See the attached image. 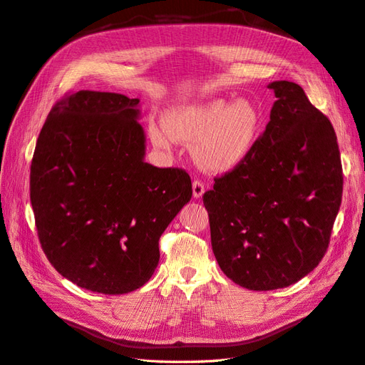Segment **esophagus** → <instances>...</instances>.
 Wrapping results in <instances>:
<instances>
[{"label": "esophagus", "instance_id": "obj_1", "mask_svg": "<svg viewBox=\"0 0 365 365\" xmlns=\"http://www.w3.org/2000/svg\"><path fill=\"white\" fill-rule=\"evenodd\" d=\"M192 189H193V197H196V200H200V197H202V195L205 192L204 184L201 181H197V180L193 181Z\"/></svg>", "mask_w": 365, "mask_h": 365}]
</instances>
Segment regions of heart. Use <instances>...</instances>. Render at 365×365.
Listing matches in <instances>:
<instances>
[{
  "label": "heart",
  "instance_id": "heart-1",
  "mask_svg": "<svg viewBox=\"0 0 365 365\" xmlns=\"http://www.w3.org/2000/svg\"><path fill=\"white\" fill-rule=\"evenodd\" d=\"M260 126L259 109L247 98L233 103L213 98L170 109L164 115V125L152 121L149 135L161 149H170L172 138L193 143L195 161L205 170L224 173L251 155Z\"/></svg>",
  "mask_w": 365,
  "mask_h": 365
}]
</instances>
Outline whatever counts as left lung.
<instances>
[{
    "label": "left lung",
    "instance_id": "8db88e82",
    "mask_svg": "<svg viewBox=\"0 0 365 365\" xmlns=\"http://www.w3.org/2000/svg\"><path fill=\"white\" fill-rule=\"evenodd\" d=\"M268 88L277 101L251 155L204 193L219 267L251 291L286 288L317 268L342 196L330 120L300 85Z\"/></svg>",
    "mask_w": 365,
    "mask_h": 365
}]
</instances>
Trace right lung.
<instances>
[{"mask_svg": "<svg viewBox=\"0 0 365 365\" xmlns=\"http://www.w3.org/2000/svg\"><path fill=\"white\" fill-rule=\"evenodd\" d=\"M138 103L115 93L65 96L31 160L41 247L62 277L98 294H128L149 282L161 235L192 197L185 170L145 161Z\"/></svg>", "mask_w": 365, "mask_h": 365, "instance_id": "right-lung-1", "label": "right lung"}]
</instances>
